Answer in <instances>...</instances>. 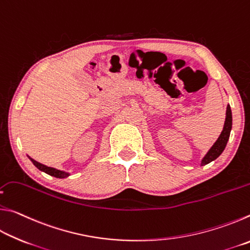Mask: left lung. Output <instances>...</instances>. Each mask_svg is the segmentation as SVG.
Instances as JSON below:
<instances>
[{
	"mask_svg": "<svg viewBox=\"0 0 250 250\" xmlns=\"http://www.w3.org/2000/svg\"><path fill=\"white\" fill-rule=\"evenodd\" d=\"M231 125H232V117H231V110H230V105H227L226 109V119H225V124H224V128L221 135H219L217 141L214 143V146L210 147L209 151L207 152L206 155L203 158L201 166H205V164H208L211 161L216 160L219 155L223 153L224 149L227 145L228 139H229V134H230V130H231Z\"/></svg>",
	"mask_w": 250,
	"mask_h": 250,
	"instance_id": "8db88e82",
	"label": "left lung"
}]
</instances>
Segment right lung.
<instances>
[{"instance_id":"add662e5","label":"right lung","mask_w":250,"mask_h":250,"mask_svg":"<svg viewBox=\"0 0 250 250\" xmlns=\"http://www.w3.org/2000/svg\"><path fill=\"white\" fill-rule=\"evenodd\" d=\"M28 158H29V156H28ZM29 160L32 161L34 166H35L37 168H39V170L43 171V172H45V173H47V174L52 175V176L59 177V179H64V177H67V176L69 175V173H66V172L59 171V170H57V168H54V167H46V166H44V164H42V163H40V162H37V161L33 160V159H31V158H29Z\"/></svg>"}]
</instances>
